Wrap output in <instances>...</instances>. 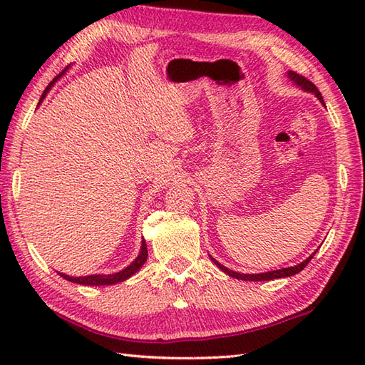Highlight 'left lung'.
<instances>
[{"instance_id":"obj_1","label":"left lung","mask_w":365,"mask_h":365,"mask_svg":"<svg viewBox=\"0 0 365 365\" xmlns=\"http://www.w3.org/2000/svg\"><path fill=\"white\" fill-rule=\"evenodd\" d=\"M287 78H289L294 86L297 88H299L301 91H304V92H311V94H314L317 98L320 100V102L324 105V102H323V97H322V94H320V91L315 88V84H312L311 81L309 80H306L304 76H301V75H298L297 72H292V71H289L287 72ZM317 252V251H315ZM315 252H312L311 255H309V257L306 259V260H302L301 263H298V265H294V267H289V268H281V269H273V271H267V273H254V274H245V273H237V271H234V269H229L227 267H224V265H221V263L216 260V259H213L212 255H210V259H212V262L215 263L216 267H218L221 271H224V273L226 274H229L230 277H234V279H240V281H251V282H262V281H273V279H281V277H290V276H293V274H298L301 269H304L306 268V265L309 262L312 260V257L315 255Z\"/></svg>"}]
</instances>
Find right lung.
Masks as SVG:
<instances>
[{"mask_svg": "<svg viewBox=\"0 0 365 365\" xmlns=\"http://www.w3.org/2000/svg\"><path fill=\"white\" fill-rule=\"evenodd\" d=\"M68 68V67H67ZM67 68L66 71L63 72V73H59L56 78H54L48 86H46V89L43 91V94H42V97H41V100H38V103H37V106L41 105L42 102H43V98L46 97V94H48L50 92V89L54 86V83H56L61 76H63L66 72H67ZM147 245H145V240L143 238V242H141V250H139V254H138V257L130 263L128 267H125L123 269H120V271H118V273H111V274H89V276H68V274H64V273H59L58 271V274L61 276V277H64L66 281H68V282H73V284H80V285H91V287H100V285H114V284H119V282H123V281H127L128 277H131L133 276L135 273H138L139 269H141V267L144 265V263L147 262Z\"/></svg>", "mask_w": 365, "mask_h": 365, "instance_id": "1", "label": "right lung"}]
</instances>
